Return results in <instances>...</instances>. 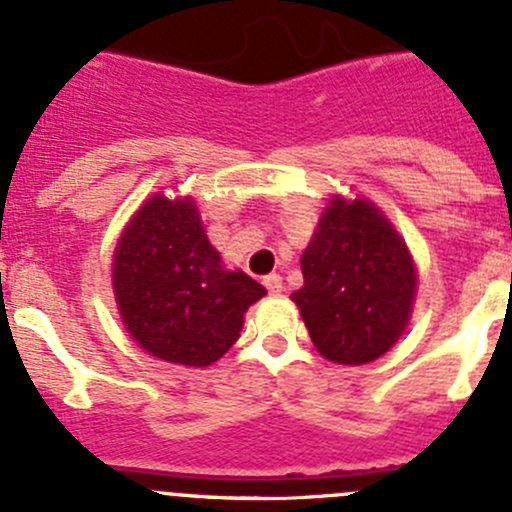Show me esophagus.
<instances>
[{
	"label": "esophagus",
	"instance_id": "34e87169",
	"mask_svg": "<svg viewBox=\"0 0 512 512\" xmlns=\"http://www.w3.org/2000/svg\"><path fill=\"white\" fill-rule=\"evenodd\" d=\"M262 282H265L267 292H270L272 297H277V294H282V289H285V285H282V277H280V275H267Z\"/></svg>",
	"mask_w": 512,
	"mask_h": 512
}]
</instances>
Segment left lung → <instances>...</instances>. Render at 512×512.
<instances>
[{
    "label": "left lung",
    "instance_id": "obj_1",
    "mask_svg": "<svg viewBox=\"0 0 512 512\" xmlns=\"http://www.w3.org/2000/svg\"><path fill=\"white\" fill-rule=\"evenodd\" d=\"M292 292L317 352L337 364H369L409 324L416 265L394 225L364 198L334 195L302 260Z\"/></svg>",
    "mask_w": 512,
    "mask_h": 512
}]
</instances>
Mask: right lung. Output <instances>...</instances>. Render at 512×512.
<instances>
[{
  "instance_id": "1",
  "label": "right lung",
  "mask_w": 512,
  "mask_h": 512,
  "mask_svg": "<svg viewBox=\"0 0 512 512\" xmlns=\"http://www.w3.org/2000/svg\"><path fill=\"white\" fill-rule=\"evenodd\" d=\"M113 294L128 334L156 359L210 366L240 339L267 289L225 270L193 198L153 195L118 237Z\"/></svg>"
}]
</instances>
